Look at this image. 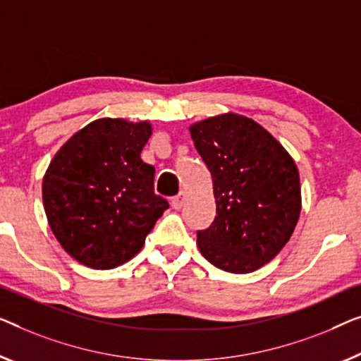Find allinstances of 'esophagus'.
Returning a JSON list of instances; mask_svg holds the SVG:
<instances>
[{
  "label": "esophagus",
  "instance_id": "34e87169",
  "mask_svg": "<svg viewBox=\"0 0 361 361\" xmlns=\"http://www.w3.org/2000/svg\"><path fill=\"white\" fill-rule=\"evenodd\" d=\"M183 204H185V195H183V192H180L178 196L171 197V207L176 209V211H180V209L183 207Z\"/></svg>",
  "mask_w": 361,
  "mask_h": 361
}]
</instances>
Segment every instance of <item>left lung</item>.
<instances>
[{"label": "left lung", "instance_id": "obj_1", "mask_svg": "<svg viewBox=\"0 0 361 361\" xmlns=\"http://www.w3.org/2000/svg\"><path fill=\"white\" fill-rule=\"evenodd\" d=\"M211 171L215 219L197 232V248L212 266L248 274L272 261L297 227L301 186L297 164L251 118L220 113L190 126Z\"/></svg>", "mask_w": 361, "mask_h": 361}]
</instances>
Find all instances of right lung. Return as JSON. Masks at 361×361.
<instances>
[{
	"label": "right lung",
	"instance_id": "obj_1",
	"mask_svg": "<svg viewBox=\"0 0 361 361\" xmlns=\"http://www.w3.org/2000/svg\"><path fill=\"white\" fill-rule=\"evenodd\" d=\"M152 125L99 118L74 133L43 175L48 225L73 259L115 269L133 259L169 202L154 192L141 152Z\"/></svg>",
	"mask_w": 361,
	"mask_h": 361
}]
</instances>
